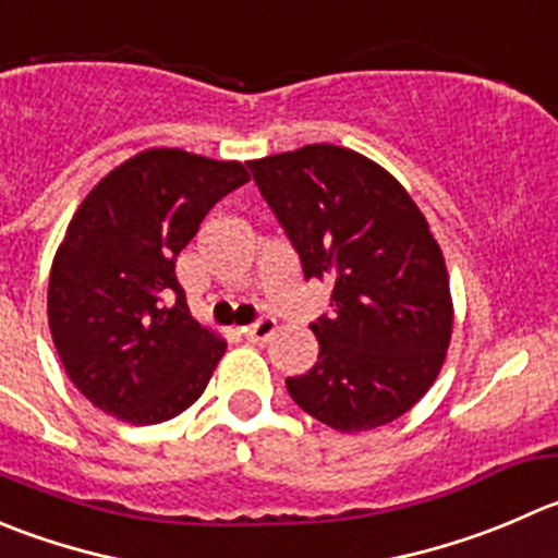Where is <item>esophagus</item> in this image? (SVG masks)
Instances as JSON below:
<instances>
[{
  "label": "esophagus",
  "mask_w": 558,
  "mask_h": 558,
  "mask_svg": "<svg viewBox=\"0 0 558 558\" xmlns=\"http://www.w3.org/2000/svg\"><path fill=\"white\" fill-rule=\"evenodd\" d=\"M275 329H278V322L269 316H264V318H258L256 324H251V327H242V335H245L251 343H267V340L275 335Z\"/></svg>",
  "instance_id": "obj_1"
}]
</instances>
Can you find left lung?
<instances>
[{
  "label": "left lung",
  "instance_id": "8db88e82",
  "mask_svg": "<svg viewBox=\"0 0 558 558\" xmlns=\"http://www.w3.org/2000/svg\"><path fill=\"white\" fill-rule=\"evenodd\" d=\"M305 278L332 286V318L311 324L318 362L286 378L318 423L387 425L434 387L452 338L445 253L405 187L354 149L307 144L247 160Z\"/></svg>",
  "mask_w": 558,
  "mask_h": 558
}]
</instances>
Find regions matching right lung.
<instances>
[{"label":"right lung","mask_w":558,"mask_h":558,"mask_svg":"<svg viewBox=\"0 0 558 558\" xmlns=\"http://www.w3.org/2000/svg\"><path fill=\"white\" fill-rule=\"evenodd\" d=\"M247 180L240 160L153 147L86 193L51 264L48 329L92 405L155 425L202 398L226 340L191 316L177 256L204 215ZM171 293L178 302L166 306Z\"/></svg>","instance_id":"add662e5"}]
</instances>
